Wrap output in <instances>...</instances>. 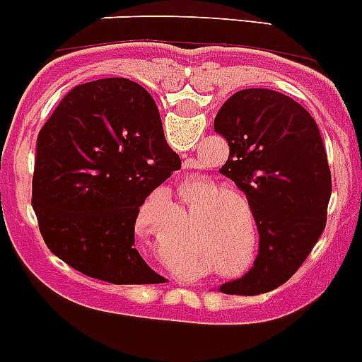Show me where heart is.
<instances>
[{
	"instance_id": "1",
	"label": "heart",
	"mask_w": 362,
	"mask_h": 362,
	"mask_svg": "<svg viewBox=\"0 0 362 362\" xmlns=\"http://www.w3.org/2000/svg\"><path fill=\"white\" fill-rule=\"evenodd\" d=\"M220 188L218 184L209 185V197L200 204V211L194 214L193 223L189 227V243L191 252L202 258L204 270L216 265L218 274L226 278H242L252 270L258 259L259 234L252 220L250 204L243 194L233 189ZM149 202H158L164 207L178 211L171 198L169 189H158ZM245 209L251 218V240H248V224ZM250 249L247 250L246 247Z\"/></svg>"
}]
</instances>
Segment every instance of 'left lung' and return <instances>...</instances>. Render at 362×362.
Segmentation results:
<instances>
[{
  "instance_id": "8db88e82",
  "label": "left lung",
  "mask_w": 362,
  "mask_h": 362,
  "mask_svg": "<svg viewBox=\"0 0 362 362\" xmlns=\"http://www.w3.org/2000/svg\"><path fill=\"white\" fill-rule=\"evenodd\" d=\"M214 132L229 144L220 173L247 194L259 233L252 270L220 292L263 294L294 274L327 226L332 177L323 139L301 104L265 88L230 95Z\"/></svg>"
}]
</instances>
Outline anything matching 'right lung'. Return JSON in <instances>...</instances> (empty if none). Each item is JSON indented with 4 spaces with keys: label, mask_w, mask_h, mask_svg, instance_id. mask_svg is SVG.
<instances>
[{
    "label": "right lung",
    "mask_w": 362,
    "mask_h": 362,
    "mask_svg": "<svg viewBox=\"0 0 362 362\" xmlns=\"http://www.w3.org/2000/svg\"><path fill=\"white\" fill-rule=\"evenodd\" d=\"M180 169L148 90L124 77L71 88L35 146L32 207L48 249L113 285L162 283L135 249L151 191Z\"/></svg>",
    "instance_id": "obj_1"
}]
</instances>
